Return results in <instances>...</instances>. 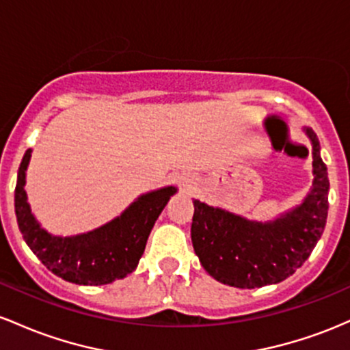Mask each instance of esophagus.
<instances>
[{
	"label": "esophagus",
	"mask_w": 350,
	"mask_h": 350,
	"mask_svg": "<svg viewBox=\"0 0 350 350\" xmlns=\"http://www.w3.org/2000/svg\"><path fill=\"white\" fill-rule=\"evenodd\" d=\"M180 183H182V185L185 188H190L191 183H193V178H191V176H188V175H183L182 178H180Z\"/></svg>",
	"instance_id": "1"
}]
</instances>
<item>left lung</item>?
I'll return each instance as SVG.
<instances>
[{"mask_svg":"<svg viewBox=\"0 0 350 350\" xmlns=\"http://www.w3.org/2000/svg\"><path fill=\"white\" fill-rule=\"evenodd\" d=\"M312 144V188L299 206L269 223L250 221L195 200L191 243L205 271L223 284L241 289L284 281L304 265L327 219L329 178L316 133Z\"/></svg>","mask_w":350,"mask_h":350,"instance_id":"8db88e82","label":"left lung"}]
</instances>
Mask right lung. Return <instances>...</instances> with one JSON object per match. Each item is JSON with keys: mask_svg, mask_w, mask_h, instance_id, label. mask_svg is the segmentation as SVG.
<instances>
[{"mask_svg": "<svg viewBox=\"0 0 350 350\" xmlns=\"http://www.w3.org/2000/svg\"><path fill=\"white\" fill-rule=\"evenodd\" d=\"M29 159L31 150H26L14 188V211L19 231L39 261L62 280L84 286L109 284L131 274L142 258L157 218L176 188L165 187L139 196L120 217L89 233L54 237L41 228L27 203L25 183Z\"/></svg>", "mask_w": 350, "mask_h": 350, "instance_id": "add662e5", "label": "right lung"}]
</instances>
